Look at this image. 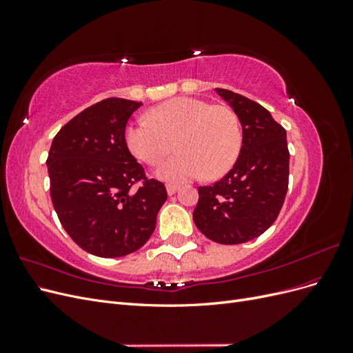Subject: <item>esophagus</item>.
I'll return each instance as SVG.
<instances>
[{"label": "esophagus", "mask_w": 353, "mask_h": 353, "mask_svg": "<svg viewBox=\"0 0 353 353\" xmlns=\"http://www.w3.org/2000/svg\"><path fill=\"white\" fill-rule=\"evenodd\" d=\"M178 185H175V184H168L166 185V191H168V194L169 196H172V194H175L176 193V191H178Z\"/></svg>", "instance_id": "obj_1"}]
</instances>
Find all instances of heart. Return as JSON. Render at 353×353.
I'll return each mask as SVG.
<instances>
[{"mask_svg":"<svg viewBox=\"0 0 353 353\" xmlns=\"http://www.w3.org/2000/svg\"><path fill=\"white\" fill-rule=\"evenodd\" d=\"M148 121H138L126 130L130 152L141 162L156 166L176 148L179 156L159 169L157 175L179 183L205 172L216 178L236 162L241 130L236 113L213 108L208 101L178 97L160 103L148 112Z\"/></svg>","mask_w":353,"mask_h":353,"instance_id":"obj_1","label":"heart"}]
</instances>
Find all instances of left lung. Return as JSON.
I'll return each instance as SVG.
<instances>
[{"mask_svg":"<svg viewBox=\"0 0 353 353\" xmlns=\"http://www.w3.org/2000/svg\"><path fill=\"white\" fill-rule=\"evenodd\" d=\"M237 114L243 141L237 162L215 184L199 187L193 219L200 232L219 244L259 237L275 222L288 188L285 130L261 104L216 88Z\"/></svg>","mask_w":353,"mask_h":353,"instance_id":"8db88e82","label":"left lung"}]
</instances>
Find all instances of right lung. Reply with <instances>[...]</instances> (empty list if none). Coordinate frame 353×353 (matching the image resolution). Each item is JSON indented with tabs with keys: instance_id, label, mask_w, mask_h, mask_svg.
<instances>
[{
	"instance_id": "right-lung-1",
	"label": "right lung",
	"mask_w": 353,
	"mask_h": 353,
	"mask_svg": "<svg viewBox=\"0 0 353 353\" xmlns=\"http://www.w3.org/2000/svg\"><path fill=\"white\" fill-rule=\"evenodd\" d=\"M141 104H92L61 128L48 152L50 194L60 223L81 249L100 258L143 248L168 199L165 185L145 176L126 145V122ZM138 182L140 188H130Z\"/></svg>"
}]
</instances>
